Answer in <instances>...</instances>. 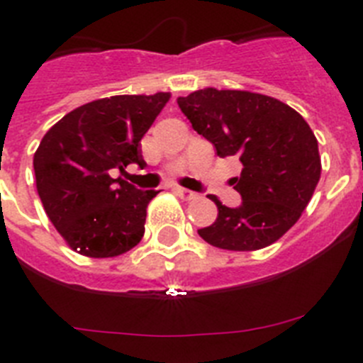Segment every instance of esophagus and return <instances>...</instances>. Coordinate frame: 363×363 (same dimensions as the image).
Listing matches in <instances>:
<instances>
[{
  "label": "esophagus",
  "instance_id": "obj_1",
  "mask_svg": "<svg viewBox=\"0 0 363 363\" xmlns=\"http://www.w3.org/2000/svg\"><path fill=\"white\" fill-rule=\"evenodd\" d=\"M176 192L179 194V198H184V200H196L198 194L196 192L189 191V189H184V187H178L176 189Z\"/></svg>",
  "mask_w": 363,
  "mask_h": 363
}]
</instances>
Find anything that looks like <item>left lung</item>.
I'll list each match as a JSON object with an SVG mask.
<instances>
[{
	"mask_svg": "<svg viewBox=\"0 0 363 363\" xmlns=\"http://www.w3.org/2000/svg\"><path fill=\"white\" fill-rule=\"evenodd\" d=\"M192 129L220 158L236 156L234 178L242 205L230 209L216 196L213 225L198 229L207 243L227 251H258L280 240L300 220L320 182L318 140L294 108L271 96L207 86L178 98Z\"/></svg>",
	"mask_w": 363,
	"mask_h": 363,
	"instance_id": "1",
	"label": "left lung"
}]
</instances>
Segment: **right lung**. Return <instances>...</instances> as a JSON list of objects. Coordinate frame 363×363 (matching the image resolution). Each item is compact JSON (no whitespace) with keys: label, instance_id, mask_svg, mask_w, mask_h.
I'll return each mask as SVG.
<instances>
[{"label":"right lung","instance_id":"right-lung-1","mask_svg":"<svg viewBox=\"0 0 363 363\" xmlns=\"http://www.w3.org/2000/svg\"><path fill=\"white\" fill-rule=\"evenodd\" d=\"M171 92L101 98L52 125L34 152L43 209L72 251L112 258L145 233L147 205L160 191H140L121 178L129 163L145 165L140 142Z\"/></svg>","mask_w":363,"mask_h":363}]
</instances>
